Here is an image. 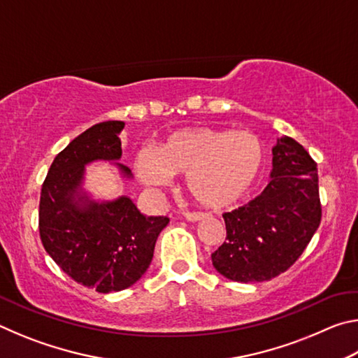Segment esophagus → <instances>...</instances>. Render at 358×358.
<instances>
[{"label":"esophagus","mask_w":358,"mask_h":358,"mask_svg":"<svg viewBox=\"0 0 358 358\" xmlns=\"http://www.w3.org/2000/svg\"><path fill=\"white\" fill-rule=\"evenodd\" d=\"M205 217L203 213H185V220L189 221V222H197V221H202Z\"/></svg>","instance_id":"obj_1"}]
</instances>
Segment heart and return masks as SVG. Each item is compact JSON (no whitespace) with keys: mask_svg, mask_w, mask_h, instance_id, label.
Masks as SVG:
<instances>
[{"mask_svg":"<svg viewBox=\"0 0 358 358\" xmlns=\"http://www.w3.org/2000/svg\"><path fill=\"white\" fill-rule=\"evenodd\" d=\"M264 162V145L252 132L199 126L173 132L156 155L141 151L134 169L148 186H162L173 175H185V189L194 202L221 210L252 189Z\"/></svg>","mask_w":358,"mask_h":358,"instance_id":"1","label":"heart"}]
</instances>
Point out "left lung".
Listing matches in <instances>:
<instances>
[{
  "mask_svg": "<svg viewBox=\"0 0 358 358\" xmlns=\"http://www.w3.org/2000/svg\"><path fill=\"white\" fill-rule=\"evenodd\" d=\"M271 151L270 183L251 202L222 215L227 238L211 262L227 280L262 282L286 271L320 224L316 162L287 136Z\"/></svg>",
  "mask_w": 358,
  "mask_h": 358,
  "instance_id": "1",
  "label": "left lung"
}]
</instances>
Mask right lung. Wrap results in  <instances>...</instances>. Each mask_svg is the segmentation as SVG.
<instances>
[{"mask_svg": "<svg viewBox=\"0 0 358 358\" xmlns=\"http://www.w3.org/2000/svg\"><path fill=\"white\" fill-rule=\"evenodd\" d=\"M123 121H104L76 137L53 159L42 185L39 232L48 256L76 282L101 294L118 292L141 280L151 264L167 216L141 213L131 197L96 199L85 187L87 166L110 162L120 177Z\"/></svg>", "mask_w": 358, "mask_h": 358, "instance_id": "1", "label": "right lung"}]
</instances>
